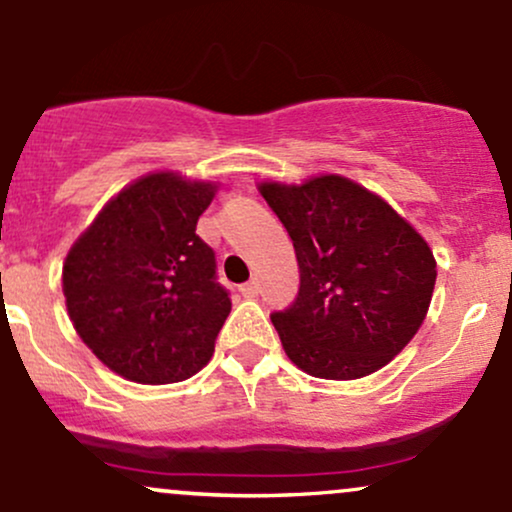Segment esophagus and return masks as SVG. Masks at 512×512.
I'll use <instances>...</instances> for the list:
<instances>
[{"label":"esophagus","mask_w":512,"mask_h":512,"mask_svg":"<svg viewBox=\"0 0 512 512\" xmlns=\"http://www.w3.org/2000/svg\"><path fill=\"white\" fill-rule=\"evenodd\" d=\"M240 293H243L245 298H255L257 293H260V281H257V279L248 281V284H243V286H240Z\"/></svg>","instance_id":"1"}]
</instances>
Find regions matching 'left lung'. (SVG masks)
Returning <instances> with one entry per match:
<instances>
[{
    "label": "left lung",
    "instance_id": "left-lung-1",
    "mask_svg": "<svg viewBox=\"0 0 512 512\" xmlns=\"http://www.w3.org/2000/svg\"><path fill=\"white\" fill-rule=\"evenodd\" d=\"M262 197L289 231L301 286L272 322L305 373L354 380L390 363L424 322L436 260L390 204L356 182H264Z\"/></svg>",
    "mask_w": 512,
    "mask_h": 512
}]
</instances>
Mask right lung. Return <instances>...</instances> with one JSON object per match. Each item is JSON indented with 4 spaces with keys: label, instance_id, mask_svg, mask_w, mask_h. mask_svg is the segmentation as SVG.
I'll list each match as a JSON object with an SVG mask.
<instances>
[{
    "label": "right lung",
    "instance_id": "add662e5",
    "mask_svg": "<svg viewBox=\"0 0 512 512\" xmlns=\"http://www.w3.org/2000/svg\"><path fill=\"white\" fill-rule=\"evenodd\" d=\"M214 192L175 173L146 175L105 204L64 260L74 330L122 378L180 383L214 354L231 313L214 250L197 236Z\"/></svg>",
    "mask_w": 512,
    "mask_h": 512
}]
</instances>
